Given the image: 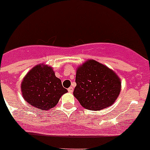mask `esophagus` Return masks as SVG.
<instances>
[{"label": "esophagus", "instance_id": "1", "mask_svg": "<svg viewBox=\"0 0 150 150\" xmlns=\"http://www.w3.org/2000/svg\"><path fill=\"white\" fill-rule=\"evenodd\" d=\"M68 92H69V93H72L73 88H72V87H69V88L68 89Z\"/></svg>", "mask_w": 150, "mask_h": 150}]
</instances>
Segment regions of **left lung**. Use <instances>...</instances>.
Segmentation results:
<instances>
[{"label":"left lung","mask_w":150,"mask_h":150,"mask_svg":"<svg viewBox=\"0 0 150 150\" xmlns=\"http://www.w3.org/2000/svg\"><path fill=\"white\" fill-rule=\"evenodd\" d=\"M73 94L86 109L100 110L111 106L121 92V79L114 71L94 60L76 71Z\"/></svg>","instance_id":"8db88e82"}]
</instances>
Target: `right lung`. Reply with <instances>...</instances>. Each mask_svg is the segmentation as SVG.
Listing matches in <instances>:
<instances>
[{
  "instance_id": "1",
  "label": "right lung",
  "mask_w": 150,
  "mask_h": 150,
  "mask_svg": "<svg viewBox=\"0 0 150 150\" xmlns=\"http://www.w3.org/2000/svg\"><path fill=\"white\" fill-rule=\"evenodd\" d=\"M22 96L28 103L40 110L55 107L68 90L62 86L51 67L38 64L27 73L21 84Z\"/></svg>"
}]
</instances>
